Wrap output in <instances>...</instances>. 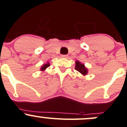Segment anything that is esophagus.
<instances>
[{"label":"esophagus","mask_w":127,"mask_h":127,"mask_svg":"<svg viewBox=\"0 0 127 127\" xmlns=\"http://www.w3.org/2000/svg\"><path fill=\"white\" fill-rule=\"evenodd\" d=\"M67 55H62V56H61V57H62V58H67Z\"/></svg>","instance_id":"esophagus-1"}]
</instances>
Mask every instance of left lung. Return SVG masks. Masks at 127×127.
I'll return each instance as SVG.
<instances>
[{
    "instance_id": "left-lung-1",
    "label": "left lung",
    "mask_w": 127,
    "mask_h": 127,
    "mask_svg": "<svg viewBox=\"0 0 127 127\" xmlns=\"http://www.w3.org/2000/svg\"><path fill=\"white\" fill-rule=\"evenodd\" d=\"M75 70H76L77 71L81 73L83 75H86L87 73H88V70L84 66V64H81L78 61H76Z\"/></svg>"
}]
</instances>
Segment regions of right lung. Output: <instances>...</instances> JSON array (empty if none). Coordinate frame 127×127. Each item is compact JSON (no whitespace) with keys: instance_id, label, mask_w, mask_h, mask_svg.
I'll return each instance as SVG.
<instances>
[{"instance_id":"add662e5","label":"right lung","mask_w":127,"mask_h":127,"mask_svg":"<svg viewBox=\"0 0 127 127\" xmlns=\"http://www.w3.org/2000/svg\"><path fill=\"white\" fill-rule=\"evenodd\" d=\"M49 65H50V64H49V63H48V62L47 64H44V65L41 67L40 70H41V71H44L48 66H49Z\"/></svg>"}]
</instances>
